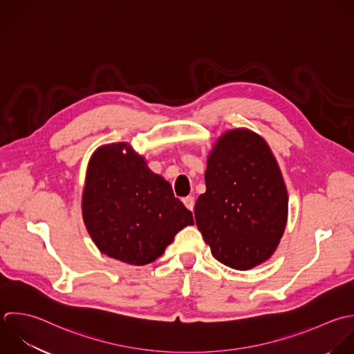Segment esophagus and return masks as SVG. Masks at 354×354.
<instances>
[{"mask_svg":"<svg viewBox=\"0 0 354 354\" xmlns=\"http://www.w3.org/2000/svg\"><path fill=\"white\" fill-rule=\"evenodd\" d=\"M182 201H183V204L186 205V208H187V209L193 211V208H194V203H196V200H194V197H193V196H187V197H185Z\"/></svg>","mask_w":354,"mask_h":354,"instance_id":"1","label":"esophagus"}]
</instances>
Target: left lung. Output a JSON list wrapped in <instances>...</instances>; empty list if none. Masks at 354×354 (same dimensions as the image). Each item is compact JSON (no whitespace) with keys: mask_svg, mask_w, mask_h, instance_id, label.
I'll return each mask as SVG.
<instances>
[{"mask_svg":"<svg viewBox=\"0 0 354 354\" xmlns=\"http://www.w3.org/2000/svg\"><path fill=\"white\" fill-rule=\"evenodd\" d=\"M205 185L194 216L212 255L237 270L269 259L286 229L288 196L266 142L248 129L226 132L208 158Z\"/></svg>","mask_w":354,"mask_h":354,"instance_id":"left-lung-1","label":"left lung"}]
</instances>
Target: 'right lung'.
Here are the masks:
<instances>
[{
	"label": "right lung",
	"instance_id": "1",
	"mask_svg": "<svg viewBox=\"0 0 354 354\" xmlns=\"http://www.w3.org/2000/svg\"><path fill=\"white\" fill-rule=\"evenodd\" d=\"M82 216L103 254L135 266L156 261L179 230L194 225L171 185L125 143L103 146L92 156Z\"/></svg>",
	"mask_w": 354,
	"mask_h": 354
}]
</instances>
